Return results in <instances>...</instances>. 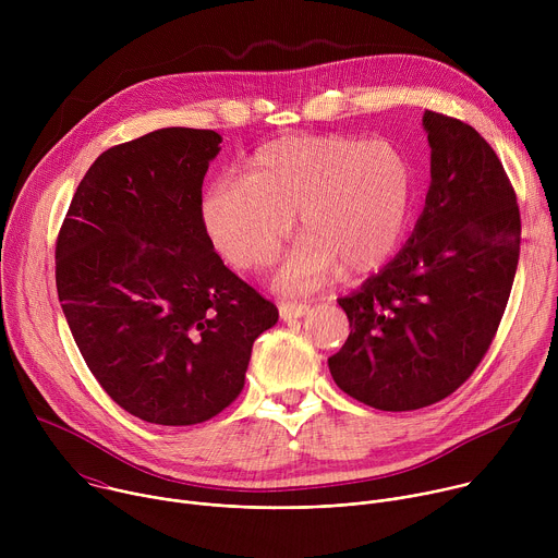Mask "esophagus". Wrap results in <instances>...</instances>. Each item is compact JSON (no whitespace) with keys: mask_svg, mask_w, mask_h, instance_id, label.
I'll return each instance as SVG.
<instances>
[{"mask_svg":"<svg viewBox=\"0 0 558 558\" xmlns=\"http://www.w3.org/2000/svg\"><path fill=\"white\" fill-rule=\"evenodd\" d=\"M308 304L306 302H298V300H287L280 304V317L282 320H295V317H302L308 313Z\"/></svg>","mask_w":558,"mask_h":558,"instance_id":"34e87169","label":"esophagus"}]
</instances>
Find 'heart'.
Returning a JSON list of instances; mask_svg holds the SVG:
<instances>
[{"label": "heart", "instance_id": "obj_1", "mask_svg": "<svg viewBox=\"0 0 558 558\" xmlns=\"http://www.w3.org/2000/svg\"><path fill=\"white\" fill-rule=\"evenodd\" d=\"M413 207V168L390 141L347 134L287 136L263 145L241 181L220 179L201 201V222L235 269L276 260L293 227L304 231L274 282L282 291L379 269L400 245Z\"/></svg>", "mask_w": 558, "mask_h": 558}]
</instances>
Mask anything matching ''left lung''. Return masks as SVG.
<instances>
[{
    "label": "left lung",
    "instance_id": "8db88e82",
    "mask_svg": "<svg viewBox=\"0 0 558 558\" xmlns=\"http://www.w3.org/2000/svg\"><path fill=\"white\" fill-rule=\"evenodd\" d=\"M424 211L379 274L340 298L351 333L329 357L336 384L379 411H417L480 366L519 265L521 216L495 149L463 121L426 110Z\"/></svg>",
    "mask_w": 558,
    "mask_h": 558
}]
</instances>
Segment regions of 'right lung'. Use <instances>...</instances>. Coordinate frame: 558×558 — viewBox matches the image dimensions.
Returning a JSON list of instances; mask_svg holds the SVG:
<instances>
[{
	"instance_id": "right-lung-1",
	"label": "right lung",
	"mask_w": 558,
	"mask_h": 558,
	"mask_svg": "<svg viewBox=\"0 0 558 558\" xmlns=\"http://www.w3.org/2000/svg\"><path fill=\"white\" fill-rule=\"evenodd\" d=\"M214 130L163 128L106 149L57 238V293L88 368L130 415L192 426L245 386L278 308L229 271L201 222Z\"/></svg>"
}]
</instances>
